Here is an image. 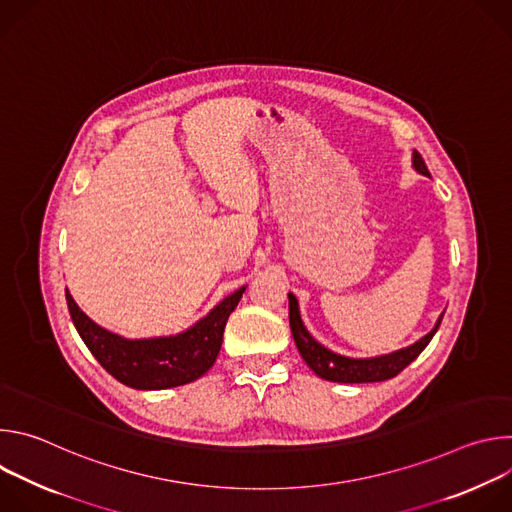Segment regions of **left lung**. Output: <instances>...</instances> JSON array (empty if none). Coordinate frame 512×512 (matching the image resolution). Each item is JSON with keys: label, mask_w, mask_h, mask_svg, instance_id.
Segmentation results:
<instances>
[{"label": "left lung", "mask_w": 512, "mask_h": 512, "mask_svg": "<svg viewBox=\"0 0 512 512\" xmlns=\"http://www.w3.org/2000/svg\"><path fill=\"white\" fill-rule=\"evenodd\" d=\"M413 168L419 174L429 176V170L419 152H413ZM287 298H289V328H291V334H294V340H296V346H298L302 358L320 379H326L332 383H379V381L397 377L407 367V364H411L423 352V348L429 344V340L433 338L437 328H440L442 318H444V314H442L440 318H437L435 326L423 338H419L415 344H411L407 348H401V350H395L389 354H381L375 358H348V356L336 354V352L328 350L326 346H322L306 330L302 316H300L296 296L287 294Z\"/></svg>", "instance_id": "8db88e82"}]
</instances>
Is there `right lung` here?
I'll list each match as a JSON object with an SVG mask.
<instances>
[{
    "label": "right lung",
    "instance_id": "add662e5",
    "mask_svg": "<svg viewBox=\"0 0 512 512\" xmlns=\"http://www.w3.org/2000/svg\"><path fill=\"white\" fill-rule=\"evenodd\" d=\"M66 291L68 312L79 336L101 367L119 383L139 391H160L200 379L218 356L231 312L245 285L214 306L202 320L176 336L127 340L95 324Z\"/></svg>",
    "mask_w": 512,
    "mask_h": 512
}]
</instances>
